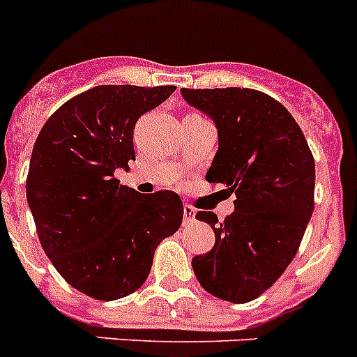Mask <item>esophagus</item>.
<instances>
[{
	"mask_svg": "<svg viewBox=\"0 0 357 357\" xmlns=\"http://www.w3.org/2000/svg\"><path fill=\"white\" fill-rule=\"evenodd\" d=\"M195 215H197V209L191 208L190 204H184V225L193 224Z\"/></svg>",
	"mask_w": 357,
	"mask_h": 357,
	"instance_id": "1",
	"label": "esophagus"
}]
</instances>
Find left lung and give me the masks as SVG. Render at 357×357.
I'll return each mask as SVG.
<instances>
[{"label": "left lung", "mask_w": 357, "mask_h": 357, "mask_svg": "<svg viewBox=\"0 0 357 357\" xmlns=\"http://www.w3.org/2000/svg\"><path fill=\"white\" fill-rule=\"evenodd\" d=\"M191 106L218 130L208 182L234 193V211L218 222L209 252L191 260L209 294L248 303L267 291L296 257L314 209V157L287 108L251 88H182Z\"/></svg>", "instance_id": "left-lung-1"}]
</instances>
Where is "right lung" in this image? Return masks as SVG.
<instances>
[{"mask_svg":"<svg viewBox=\"0 0 357 357\" xmlns=\"http://www.w3.org/2000/svg\"><path fill=\"white\" fill-rule=\"evenodd\" d=\"M175 86L102 84L66 100L41 128L26 200L57 273L96 300H119L148 278L155 249L184 215L173 191L141 195L115 169L135 160L133 130Z\"/></svg>","mask_w":357,"mask_h":357,"instance_id":"1","label":"right lung"}]
</instances>
